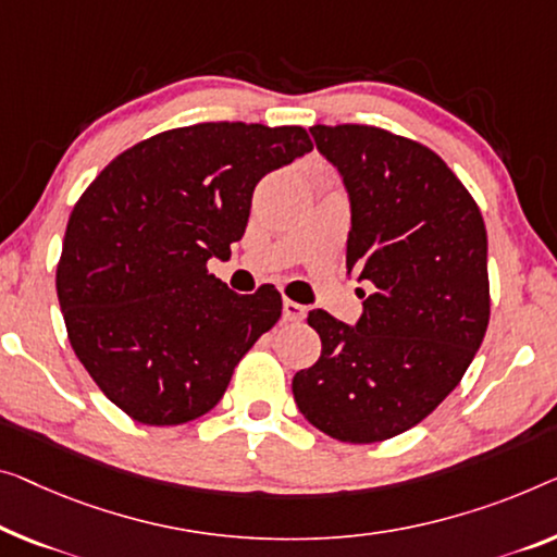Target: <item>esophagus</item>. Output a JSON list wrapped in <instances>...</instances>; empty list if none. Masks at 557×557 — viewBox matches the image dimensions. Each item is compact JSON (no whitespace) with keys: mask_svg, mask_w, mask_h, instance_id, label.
I'll return each instance as SVG.
<instances>
[{"mask_svg":"<svg viewBox=\"0 0 557 557\" xmlns=\"http://www.w3.org/2000/svg\"><path fill=\"white\" fill-rule=\"evenodd\" d=\"M307 314V307L300 302H293V300H285L282 302V318L287 322H302Z\"/></svg>","mask_w":557,"mask_h":557,"instance_id":"obj_1","label":"esophagus"}]
</instances>
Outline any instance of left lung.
<instances>
[{
    "instance_id": "8db88e82",
    "label": "left lung",
    "mask_w": 557,
    "mask_h": 557,
    "mask_svg": "<svg viewBox=\"0 0 557 557\" xmlns=\"http://www.w3.org/2000/svg\"><path fill=\"white\" fill-rule=\"evenodd\" d=\"M350 199L347 275L375 293L355 325L307 314L320 360L295 372L305 420L343 443H380L425 420L465 375L491 320L487 235L475 199L435 152L393 132L312 127Z\"/></svg>"
}]
</instances>
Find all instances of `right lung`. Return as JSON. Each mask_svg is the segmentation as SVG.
Listing matches in <instances>:
<instances>
[{
  "label": "right lung",
  "mask_w": 557,
  "mask_h": 557,
  "mask_svg": "<svg viewBox=\"0 0 557 557\" xmlns=\"http://www.w3.org/2000/svg\"><path fill=\"white\" fill-rule=\"evenodd\" d=\"M310 149L302 127L193 124L122 152L74 205L57 268L66 335L132 420L210 412L280 320L275 287L237 295L207 262L243 239L257 182Z\"/></svg>",
  "instance_id": "add662e5"
}]
</instances>
